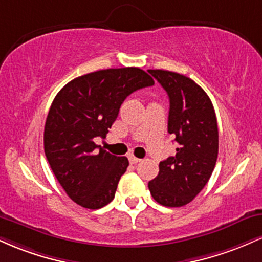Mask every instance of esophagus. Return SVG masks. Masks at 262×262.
<instances>
[{
	"label": "esophagus",
	"instance_id": "esophagus-1",
	"mask_svg": "<svg viewBox=\"0 0 262 262\" xmlns=\"http://www.w3.org/2000/svg\"><path fill=\"white\" fill-rule=\"evenodd\" d=\"M140 161H141V159L135 158L134 155H129V162H130V164H138V162H140Z\"/></svg>",
	"mask_w": 262,
	"mask_h": 262
}]
</instances>
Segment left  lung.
<instances>
[{"label": "left lung", "mask_w": 262, "mask_h": 262, "mask_svg": "<svg viewBox=\"0 0 262 262\" xmlns=\"http://www.w3.org/2000/svg\"><path fill=\"white\" fill-rule=\"evenodd\" d=\"M170 100L167 130L179 144L175 156L159 164L150 193L165 207H182L208 182L218 158V125L208 95L185 75L148 70Z\"/></svg>", "instance_id": "left-lung-1"}]
</instances>
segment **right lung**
Segmentation results:
<instances>
[{
    "mask_svg": "<svg viewBox=\"0 0 262 262\" xmlns=\"http://www.w3.org/2000/svg\"><path fill=\"white\" fill-rule=\"evenodd\" d=\"M152 85L141 69H107L76 77L54 98L44 128L45 156L68 196L83 208L110 203L129 165L93 139L106 138L130 93Z\"/></svg>",
    "mask_w": 262,
    "mask_h": 262,
    "instance_id": "obj_1",
    "label": "right lung"
}]
</instances>
